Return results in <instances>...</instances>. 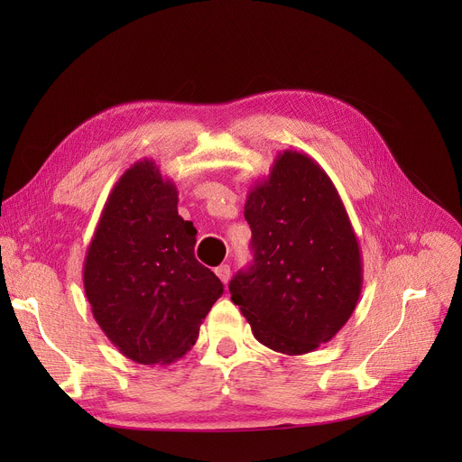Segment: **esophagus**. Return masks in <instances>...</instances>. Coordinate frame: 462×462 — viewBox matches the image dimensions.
<instances>
[{
    "mask_svg": "<svg viewBox=\"0 0 462 462\" xmlns=\"http://www.w3.org/2000/svg\"><path fill=\"white\" fill-rule=\"evenodd\" d=\"M215 273L218 279H221L223 284H226L230 281V265H226V263L218 265V268H215Z\"/></svg>",
    "mask_w": 462,
    "mask_h": 462,
    "instance_id": "1",
    "label": "esophagus"
}]
</instances>
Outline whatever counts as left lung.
I'll list each match as a JSON object with an SVG mask.
<instances>
[{"label":"left lung","mask_w":462,"mask_h":462,"mask_svg":"<svg viewBox=\"0 0 462 462\" xmlns=\"http://www.w3.org/2000/svg\"><path fill=\"white\" fill-rule=\"evenodd\" d=\"M251 268L228 284L258 343L301 356L331 341L357 305L359 244L345 204L307 153L277 155L270 176L251 187Z\"/></svg>","instance_id":"obj_1"}]
</instances>
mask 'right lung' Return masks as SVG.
<instances>
[{
  "instance_id": "add662e5",
  "label": "right lung",
  "mask_w": 462,
  "mask_h": 462,
  "mask_svg": "<svg viewBox=\"0 0 462 462\" xmlns=\"http://www.w3.org/2000/svg\"><path fill=\"white\" fill-rule=\"evenodd\" d=\"M197 228L178 215L176 183L152 159L108 194L84 260L95 322L125 357L170 365L197 343L223 282L194 258Z\"/></svg>"
}]
</instances>
